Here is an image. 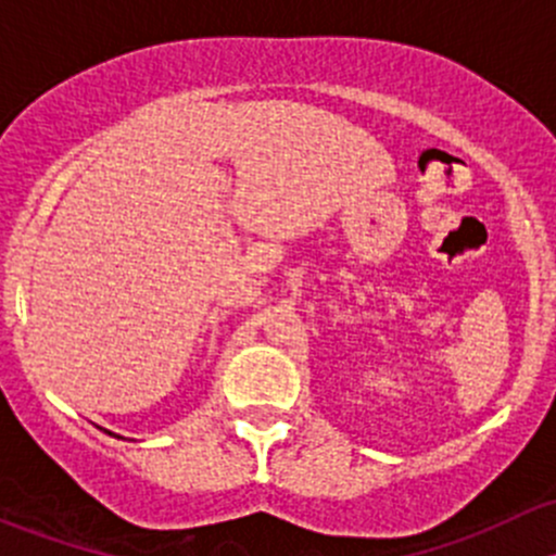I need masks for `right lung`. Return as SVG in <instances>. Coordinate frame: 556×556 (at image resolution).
<instances>
[{
	"mask_svg": "<svg viewBox=\"0 0 556 556\" xmlns=\"http://www.w3.org/2000/svg\"><path fill=\"white\" fill-rule=\"evenodd\" d=\"M106 433H110V430H106ZM110 435H112V433H110Z\"/></svg>",
	"mask_w": 556,
	"mask_h": 556,
	"instance_id": "add662e5",
	"label": "right lung"
}]
</instances>
